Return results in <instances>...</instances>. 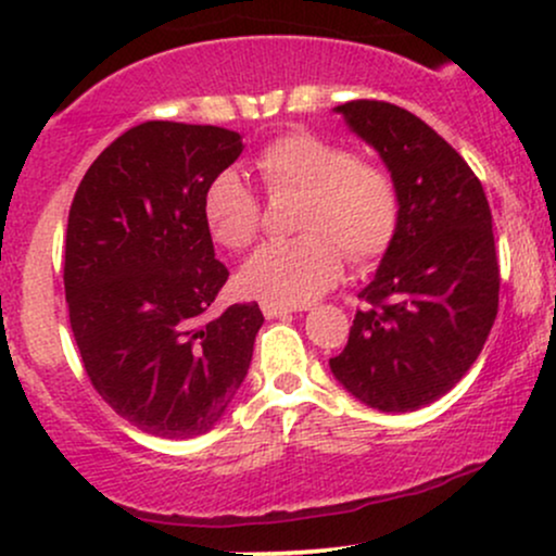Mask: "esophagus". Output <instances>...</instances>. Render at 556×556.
<instances>
[{"instance_id": "1", "label": "esophagus", "mask_w": 556, "mask_h": 556, "mask_svg": "<svg viewBox=\"0 0 556 556\" xmlns=\"http://www.w3.org/2000/svg\"><path fill=\"white\" fill-rule=\"evenodd\" d=\"M261 311H264V316L266 318H277V316H287V314H292V305H279V303H261Z\"/></svg>"}]
</instances>
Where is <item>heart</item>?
<instances>
[{
    "instance_id": "obj_1",
    "label": "heart",
    "mask_w": 556,
    "mask_h": 556,
    "mask_svg": "<svg viewBox=\"0 0 556 556\" xmlns=\"http://www.w3.org/2000/svg\"><path fill=\"white\" fill-rule=\"evenodd\" d=\"M269 193L300 190L295 225L303 235L261 245L240 269L248 295L279 305H305L342 274V251L355 264L379 258L400 225L397 185L379 164L353 159L340 143L311 132L271 140L253 162ZM208 235L242 251L256 238L258 198L235 169L216 172L201 195Z\"/></svg>"
}]
</instances>
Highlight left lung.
I'll return each mask as SVG.
<instances>
[{"mask_svg": "<svg viewBox=\"0 0 556 556\" xmlns=\"http://www.w3.org/2000/svg\"><path fill=\"white\" fill-rule=\"evenodd\" d=\"M334 112L387 164L400 225L329 368L363 405L410 413L468 374L494 327L500 261L489 201L465 159L416 114L368 99Z\"/></svg>", "mask_w": 556, "mask_h": 556, "instance_id": "obj_1", "label": "left lung"}]
</instances>
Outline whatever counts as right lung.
Here are the masks:
<instances>
[{
  "mask_svg": "<svg viewBox=\"0 0 556 556\" xmlns=\"http://www.w3.org/2000/svg\"><path fill=\"white\" fill-rule=\"evenodd\" d=\"M242 149L225 127L143 123L101 151L70 206L65 298L83 366L117 416L154 437L219 424L264 324L258 303L208 316L229 271L201 195Z\"/></svg>",
  "mask_w": 556,
  "mask_h": 556,
  "instance_id": "1",
  "label": "right lung"
}]
</instances>
